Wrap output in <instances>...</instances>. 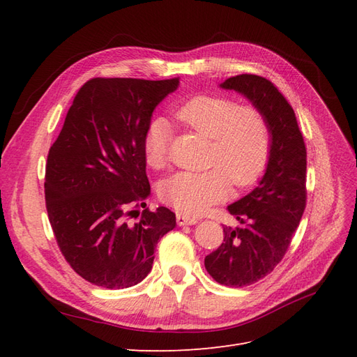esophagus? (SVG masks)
Wrapping results in <instances>:
<instances>
[{
  "label": "esophagus",
  "instance_id": "esophagus-1",
  "mask_svg": "<svg viewBox=\"0 0 357 357\" xmlns=\"http://www.w3.org/2000/svg\"><path fill=\"white\" fill-rule=\"evenodd\" d=\"M198 222L197 218H192V215H188L185 213H177V223L180 226H185V225H195Z\"/></svg>",
  "mask_w": 357,
  "mask_h": 357
}]
</instances>
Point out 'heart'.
<instances>
[{"label":"heart","mask_w":357,"mask_h":357,"mask_svg":"<svg viewBox=\"0 0 357 357\" xmlns=\"http://www.w3.org/2000/svg\"><path fill=\"white\" fill-rule=\"evenodd\" d=\"M176 116L198 135L211 139L205 171H180L160 183V198L190 214L207 210L226 198L231 182L250 186L262 176L271 153V131L265 114L255 105H240L223 95H197L181 102ZM172 126L164 117L150 119L143 135L149 167L168 162Z\"/></svg>","instance_id":"obj_1"}]
</instances>
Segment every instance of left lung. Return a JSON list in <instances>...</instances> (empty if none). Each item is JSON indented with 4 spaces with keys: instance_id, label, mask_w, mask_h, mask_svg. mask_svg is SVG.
Returning a JSON list of instances; mask_svg holds the SVG:
<instances>
[{
    "instance_id": "8db88e82",
    "label": "left lung",
    "mask_w": 357,
    "mask_h": 357,
    "mask_svg": "<svg viewBox=\"0 0 357 357\" xmlns=\"http://www.w3.org/2000/svg\"><path fill=\"white\" fill-rule=\"evenodd\" d=\"M220 88L247 96L265 114L271 131L262 180L248 195L228 205L240 226H223V243L204 261L218 283L244 287L271 274L287 252L307 204V149L294 109L268 79L240 74Z\"/></svg>"
}]
</instances>
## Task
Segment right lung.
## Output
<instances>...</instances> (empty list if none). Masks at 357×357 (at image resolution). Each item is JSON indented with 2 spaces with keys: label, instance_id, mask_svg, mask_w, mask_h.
Wrapping results in <instances>:
<instances>
[{
  "label": "right lung",
  "instance_id": "add662e5",
  "mask_svg": "<svg viewBox=\"0 0 357 357\" xmlns=\"http://www.w3.org/2000/svg\"><path fill=\"white\" fill-rule=\"evenodd\" d=\"M177 86L178 77L91 79L74 96L49 150V222L66 261L95 286L125 289L142 282L158 241L174 229L176 214L165 207L143 210L137 222L132 218L150 195L146 126Z\"/></svg>",
  "mask_w": 357,
  "mask_h": 357
}]
</instances>
